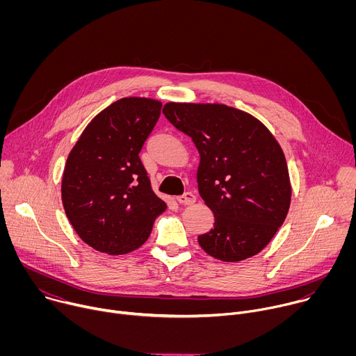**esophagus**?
Wrapping results in <instances>:
<instances>
[{"instance_id": "esophagus-1", "label": "esophagus", "mask_w": 356, "mask_h": 356, "mask_svg": "<svg viewBox=\"0 0 356 356\" xmlns=\"http://www.w3.org/2000/svg\"><path fill=\"white\" fill-rule=\"evenodd\" d=\"M177 201L180 202V204H183V206H190V204H194L195 195L191 191H186L183 195L177 197Z\"/></svg>"}]
</instances>
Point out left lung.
<instances>
[{"label": "left lung", "instance_id": "left-lung-1", "mask_svg": "<svg viewBox=\"0 0 356 356\" xmlns=\"http://www.w3.org/2000/svg\"><path fill=\"white\" fill-rule=\"evenodd\" d=\"M163 114L200 154L198 191L216 218L211 231L198 235L200 246L224 262L257 255L290 207L280 145L261 121L224 104L168 103Z\"/></svg>", "mask_w": 356, "mask_h": 356}]
</instances>
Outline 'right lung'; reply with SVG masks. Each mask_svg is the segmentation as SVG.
Returning a JSON list of instances; mask_svg holds the SVG:
<instances>
[{"mask_svg": "<svg viewBox=\"0 0 356 356\" xmlns=\"http://www.w3.org/2000/svg\"><path fill=\"white\" fill-rule=\"evenodd\" d=\"M156 99L121 98L101 111L72 149L62 179L66 216L91 248L122 255L150 235L166 202L152 190L139 152L161 117Z\"/></svg>", "mask_w": 356, "mask_h": 356, "instance_id": "obj_1", "label": "right lung"}]
</instances>
